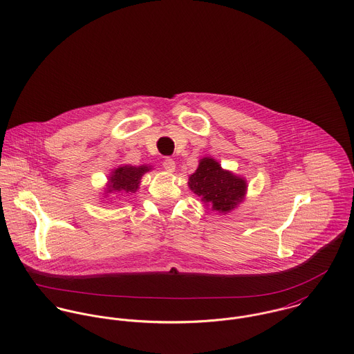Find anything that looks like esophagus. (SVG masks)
<instances>
[{
	"mask_svg": "<svg viewBox=\"0 0 354 354\" xmlns=\"http://www.w3.org/2000/svg\"><path fill=\"white\" fill-rule=\"evenodd\" d=\"M163 167H165V170H167L169 173H173L174 170H176V162L173 160V159H170V158H167V159H165L163 160Z\"/></svg>",
	"mask_w": 354,
	"mask_h": 354,
	"instance_id": "esophagus-1",
	"label": "esophagus"
}]
</instances>
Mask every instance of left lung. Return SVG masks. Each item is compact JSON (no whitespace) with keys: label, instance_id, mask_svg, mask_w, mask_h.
Wrapping results in <instances>:
<instances>
[{"label":"left lung","instance_id":"obj_1","mask_svg":"<svg viewBox=\"0 0 354 354\" xmlns=\"http://www.w3.org/2000/svg\"><path fill=\"white\" fill-rule=\"evenodd\" d=\"M188 187L201 198L207 209L211 208V211L222 215L244 202L248 189L244 177L225 170L211 156H204L199 160L196 171L189 176Z\"/></svg>","mask_w":354,"mask_h":354}]
</instances>
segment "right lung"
<instances>
[{"instance_id":"obj_1","label":"right lung","mask_w":354,"mask_h":354,"mask_svg":"<svg viewBox=\"0 0 354 354\" xmlns=\"http://www.w3.org/2000/svg\"><path fill=\"white\" fill-rule=\"evenodd\" d=\"M151 170L152 166L150 165H122L113 169L111 173L107 176V184L104 185L103 199L111 202L113 198H121L124 195L129 196L135 194L140 188L142 177ZM110 196H112L111 198H109Z\"/></svg>"}]
</instances>
